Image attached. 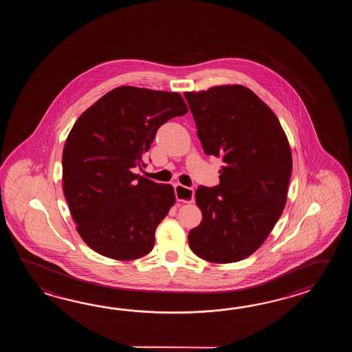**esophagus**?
<instances>
[{"label":"esophagus","instance_id":"obj_1","mask_svg":"<svg viewBox=\"0 0 352 352\" xmlns=\"http://www.w3.org/2000/svg\"><path fill=\"white\" fill-rule=\"evenodd\" d=\"M175 194L179 201L192 202L194 201V190L184 185H175Z\"/></svg>","mask_w":352,"mask_h":352}]
</instances>
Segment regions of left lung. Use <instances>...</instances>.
<instances>
[{
	"instance_id": "obj_1",
	"label": "left lung",
	"mask_w": 352,
	"mask_h": 352,
	"mask_svg": "<svg viewBox=\"0 0 352 352\" xmlns=\"http://www.w3.org/2000/svg\"><path fill=\"white\" fill-rule=\"evenodd\" d=\"M184 96L204 152L224 164L217 186L196 190L202 220L188 244L208 262H239L262 245L285 209L289 143L277 116L243 85Z\"/></svg>"
}]
</instances>
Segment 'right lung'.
Instances as JSON below:
<instances>
[{
  "instance_id": "right-lung-1",
  "label": "right lung",
  "mask_w": 352,
  "mask_h": 352,
  "mask_svg": "<svg viewBox=\"0 0 352 352\" xmlns=\"http://www.w3.org/2000/svg\"><path fill=\"white\" fill-rule=\"evenodd\" d=\"M188 112L179 93L118 87L75 122L63 151V188L76 230L118 261L148 254L175 204L171 185L140 177L158 128Z\"/></svg>"
}]
</instances>
